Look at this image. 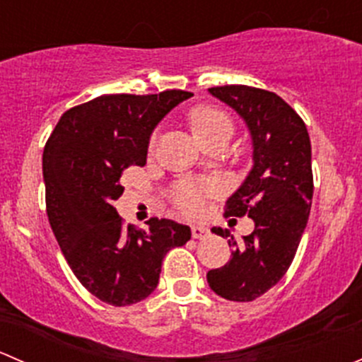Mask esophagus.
<instances>
[{
  "mask_svg": "<svg viewBox=\"0 0 362 362\" xmlns=\"http://www.w3.org/2000/svg\"><path fill=\"white\" fill-rule=\"evenodd\" d=\"M191 233H192V238L204 240L208 235H210V229L204 228V226H192Z\"/></svg>",
  "mask_w": 362,
  "mask_h": 362,
  "instance_id": "34e87169",
  "label": "esophagus"
}]
</instances>
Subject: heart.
<instances>
[{
  "label": "heart",
  "instance_id": "heart-1",
  "mask_svg": "<svg viewBox=\"0 0 362 362\" xmlns=\"http://www.w3.org/2000/svg\"><path fill=\"white\" fill-rule=\"evenodd\" d=\"M187 124L199 144H203L208 138L217 136V134H229L231 136L233 131L229 117L218 108L208 107V105L192 108L187 113ZM215 191H217V187L211 184L185 180L173 189V202L182 214L189 215V217H198L204 210V199L214 194Z\"/></svg>",
  "mask_w": 362,
  "mask_h": 362
}]
</instances>
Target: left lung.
I'll use <instances>...</instances> for the list:
<instances>
[{
	"mask_svg": "<svg viewBox=\"0 0 362 362\" xmlns=\"http://www.w3.org/2000/svg\"><path fill=\"white\" fill-rule=\"evenodd\" d=\"M208 93L238 113L252 138V170L226 203V215L250 217L255 228L243 243L231 233V259L210 269V289L229 301H254L289 269L301 242L313 196L312 145L301 117L275 93L249 86L211 87Z\"/></svg>",
	"mask_w": 362,
	"mask_h": 362,
	"instance_id": "obj_1",
	"label": "left lung"
}]
</instances>
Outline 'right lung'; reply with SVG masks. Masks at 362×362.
I'll use <instances>...</instances> for the list:
<instances>
[{"label":"right lung","mask_w":362,"mask_h":362,"mask_svg":"<svg viewBox=\"0 0 362 362\" xmlns=\"http://www.w3.org/2000/svg\"><path fill=\"white\" fill-rule=\"evenodd\" d=\"M187 90L105 94L63 113L43 148L47 215L69 268L83 287L113 306L154 293L164 255L191 240V228L151 218L124 228L113 202L124 170L147 163L152 131Z\"/></svg>","instance_id":"add662e5"}]
</instances>
